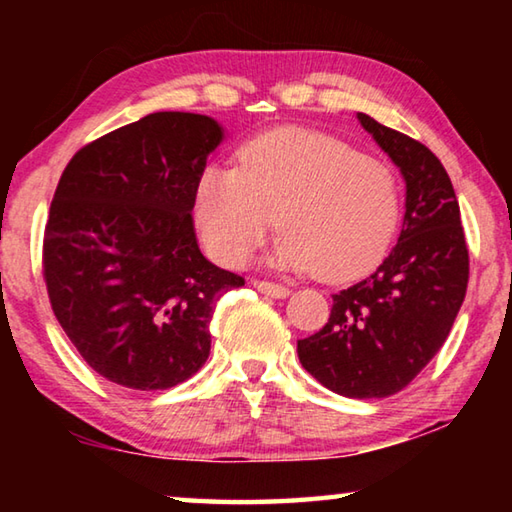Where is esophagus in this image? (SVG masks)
<instances>
[{"instance_id": "esophagus-1", "label": "esophagus", "mask_w": 512, "mask_h": 512, "mask_svg": "<svg viewBox=\"0 0 512 512\" xmlns=\"http://www.w3.org/2000/svg\"><path fill=\"white\" fill-rule=\"evenodd\" d=\"M253 287L259 293H266V296L271 298H289V289L282 287V284H275V282H266V280H253Z\"/></svg>"}]
</instances>
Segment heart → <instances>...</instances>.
I'll list each match as a JSON object with an SVG mask.
<instances>
[{
	"mask_svg": "<svg viewBox=\"0 0 512 512\" xmlns=\"http://www.w3.org/2000/svg\"><path fill=\"white\" fill-rule=\"evenodd\" d=\"M397 214V180L384 162L298 128L246 144L239 169L205 167L194 192L198 235L216 262H244L277 216L284 235L273 264L314 271L325 282L352 280L375 264Z\"/></svg>",
	"mask_w": 512,
	"mask_h": 512,
	"instance_id": "heart-1",
	"label": "heart"
}]
</instances>
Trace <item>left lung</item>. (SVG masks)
I'll use <instances>...</instances> for the list:
<instances>
[{
	"mask_svg": "<svg viewBox=\"0 0 512 512\" xmlns=\"http://www.w3.org/2000/svg\"><path fill=\"white\" fill-rule=\"evenodd\" d=\"M357 119L404 178L402 232L375 273L332 296L329 320L298 341V357L329 391L370 400L402 391L443 348L465 300L470 257L436 155L363 112Z\"/></svg>",
	"mask_w": 512,
	"mask_h": 512,
	"instance_id": "obj_1",
	"label": "left lung"
}]
</instances>
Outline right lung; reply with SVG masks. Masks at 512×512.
Wrapping results in <instances>:
<instances>
[{
    "instance_id": "add662e5",
    "label": "right lung",
    "mask_w": 512,
    "mask_h": 512,
    "mask_svg": "<svg viewBox=\"0 0 512 512\" xmlns=\"http://www.w3.org/2000/svg\"><path fill=\"white\" fill-rule=\"evenodd\" d=\"M223 126L153 112L99 137L60 176L45 228L51 309L92 370L164 391L210 357V320L244 277L203 257L194 192Z\"/></svg>"
}]
</instances>
